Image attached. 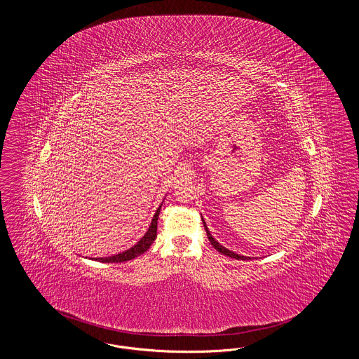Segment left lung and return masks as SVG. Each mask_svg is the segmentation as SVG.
<instances>
[{
  "label": "left lung",
  "instance_id": "left-lung-1",
  "mask_svg": "<svg viewBox=\"0 0 359 359\" xmlns=\"http://www.w3.org/2000/svg\"><path fill=\"white\" fill-rule=\"evenodd\" d=\"M202 221H203V224H205V233H207L208 241H210V243L214 246V249H217L219 253H222L224 256L231 257V258H236V259H252V257L241 256V255H237V253H234V252L226 249L217 239L211 236V233H210V230H208V227H207V224H205L203 218H202Z\"/></svg>",
  "mask_w": 359,
  "mask_h": 359
}]
</instances>
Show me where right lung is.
I'll return each mask as SVG.
<instances>
[{"mask_svg":"<svg viewBox=\"0 0 359 359\" xmlns=\"http://www.w3.org/2000/svg\"><path fill=\"white\" fill-rule=\"evenodd\" d=\"M161 205H163V202H161V205H158V208L156 210L149 229H148L147 233L140 238V241L137 242L136 245H133V246L129 248L128 250L121 252V253L114 255V256L98 257V258H91V259L113 264V262H125V261L133 259V258H136V257L141 256L142 253H145V252L149 249V246L154 243L156 237H157V221H158V214H160ZM86 258H87V257H86Z\"/></svg>","mask_w":359,"mask_h":359,"instance_id":"obj_1","label":"right lung"}]
</instances>
